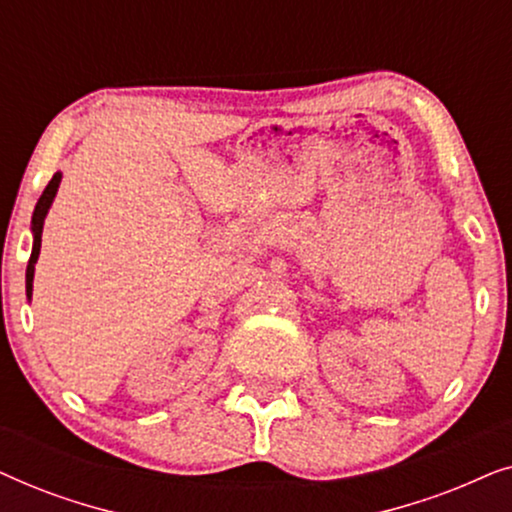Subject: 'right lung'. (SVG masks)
<instances>
[{"label":"right lung","instance_id":"add662e5","mask_svg":"<svg viewBox=\"0 0 512 512\" xmlns=\"http://www.w3.org/2000/svg\"><path fill=\"white\" fill-rule=\"evenodd\" d=\"M60 181H62V172H55L53 179L48 181V186L44 188V193H41V198H39L37 207H34V214H32V254H30V263H27V270H25V293H27V298H30V300H32L34 265H37V258H39V251H41V233H44V221H46L48 209H51L53 200H55V193H58Z\"/></svg>","mask_w":512,"mask_h":512}]
</instances>
